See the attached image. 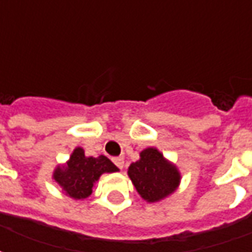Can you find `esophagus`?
Listing matches in <instances>:
<instances>
[{
    "label": "esophagus",
    "instance_id": "1",
    "mask_svg": "<svg viewBox=\"0 0 252 252\" xmlns=\"http://www.w3.org/2000/svg\"><path fill=\"white\" fill-rule=\"evenodd\" d=\"M113 162L119 167V169H123L124 167V158L123 157H117V158H113Z\"/></svg>",
    "mask_w": 252,
    "mask_h": 252
}]
</instances>
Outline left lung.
Listing matches in <instances>:
<instances>
[{
    "instance_id": "8db88e82",
    "label": "left lung",
    "mask_w": 252,
    "mask_h": 252,
    "mask_svg": "<svg viewBox=\"0 0 252 252\" xmlns=\"http://www.w3.org/2000/svg\"><path fill=\"white\" fill-rule=\"evenodd\" d=\"M128 177L140 197L150 204L171 195L181 184L178 167L155 147L143 150L140 159L128 167Z\"/></svg>"
}]
</instances>
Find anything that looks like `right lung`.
I'll return each instance as SVG.
<instances>
[{"label": "right lung", "instance_id": "obj_1", "mask_svg": "<svg viewBox=\"0 0 252 252\" xmlns=\"http://www.w3.org/2000/svg\"><path fill=\"white\" fill-rule=\"evenodd\" d=\"M119 169L105 155L97 158L86 157L82 147H75L64 164H58L52 180L63 193L72 200H85L92 194L95 182L105 173H116Z\"/></svg>", "mask_w": 252, "mask_h": 252}]
</instances>
